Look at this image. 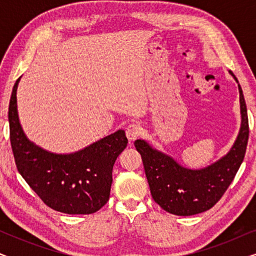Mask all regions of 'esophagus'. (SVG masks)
I'll return each mask as SVG.
<instances>
[{"label": "esophagus", "mask_w": 256, "mask_h": 256, "mask_svg": "<svg viewBox=\"0 0 256 256\" xmlns=\"http://www.w3.org/2000/svg\"><path fill=\"white\" fill-rule=\"evenodd\" d=\"M126 135H127L129 142H134L135 140L141 135V128H140V126L135 124H129L127 129H126Z\"/></svg>", "instance_id": "1"}]
</instances>
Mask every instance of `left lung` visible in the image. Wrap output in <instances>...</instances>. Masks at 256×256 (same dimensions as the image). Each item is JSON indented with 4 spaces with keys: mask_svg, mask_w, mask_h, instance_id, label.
<instances>
[{
    "mask_svg": "<svg viewBox=\"0 0 256 256\" xmlns=\"http://www.w3.org/2000/svg\"><path fill=\"white\" fill-rule=\"evenodd\" d=\"M238 82L236 76L230 71ZM241 126L230 152L202 169H188L172 157L152 148L144 140H136L135 148L141 154L150 192L157 204L176 216H194L213 208L232 183L246 154L250 127L247 107L240 85Z\"/></svg>",
    "mask_w": 256,
    "mask_h": 256,
    "instance_id": "1",
    "label": "left lung"
}]
</instances>
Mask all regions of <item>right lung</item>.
Here are the masks:
<instances>
[{
    "label": "right lung",
    "instance_id": "1",
    "mask_svg": "<svg viewBox=\"0 0 256 256\" xmlns=\"http://www.w3.org/2000/svg\"><path fill=\"white\" fill-rule=\"evenodd\" d=\"M17 79L9 102L10 142L18 172L48 208L68 214H90L110 199L112 171L127 146L124 130L115 132L71 154H54L26 138L17 112Z\"/></svg>",
    "mask_w": 256,
    "mask_h": 256
}]
</instances>
